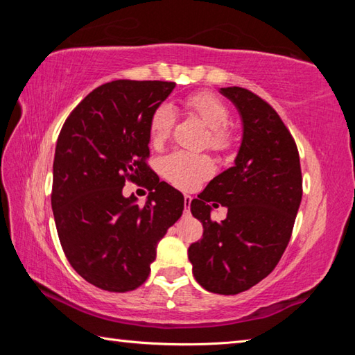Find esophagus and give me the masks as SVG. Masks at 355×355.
I'll return each instance as SVG.
<instances>
[{
    "label": "esophagus",
    "mask_w": 355,
    "mask_h": 355,
    "mask_svg": "<svg viewBox=\"0 0 355 355\" xmlns=\"http://www.w3.org/2000/svg\"><path fill=\"white\" fill-rule=\"evenodd\" d=\"M191 196H188V194H184V211H186V214L189 213V207H191Z\"/></svg>",
    "instance_id": "1"
}]
</instances>
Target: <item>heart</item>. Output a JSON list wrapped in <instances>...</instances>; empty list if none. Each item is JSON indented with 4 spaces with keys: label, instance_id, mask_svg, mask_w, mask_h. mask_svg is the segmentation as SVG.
I'll list each match as a JSON object with an SVG mask.
<instances>
[{
    "label": "heart",
    "instance_id": "b5f03b06",
    "mask_svg": "<svg viewBox=\"0 0 355 355\" xmlns=\"http://www.w3.org/2000/svg\"><path fill=\"white\" fill-rule=\"evenodd\" d=\"M186 107L209 128V146L214 150H227L232 135L227 130L228 114L224 101L209 92H199L186 98ZM175 125V111L167 103L159 105L150 117L148 133L153 146L164 144ZM161 172L180 189H192L214 172L209 156L191 152H173L161 161Z\"/></svg>",
    "mask_w": 355,
    "mask_h": 355
}]
</instances>
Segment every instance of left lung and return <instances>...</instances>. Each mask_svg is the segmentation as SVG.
I'll use <instances>...</instances> for the list:
<instances>
[{"label":"left lung","instance_id":"1","mask_svg":"<svg viewBox=\"0 0 355 355\" xmlns=\"http://www.w3.org/2000/svg\"><path fill=\"white\" fill-rule=\"evenodd\" d=\"M241 116L243 139L235 164L214 177L191 202L203 225L188 257L207 291L238 294L272 272L284 255L302 200L296 142L271 105L243 87H220ZM227 218L211 220V207Z\"/></svg>","mask_w":355,"mask_h":355}]
</instances>
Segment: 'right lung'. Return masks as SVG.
Instances as JSON below:
<instances>
[{
    "label": "right lung",
    "mask_w": 355,
    "mask_h": 355,
    "mask_svg": "<svg viewBox=\"0 0 355 355\" xmlns=\"http://www.w3.org/2000/svg\"><path fill=\"white\" fill-rule=\"evenodd\" d=\"M175 83L117 80L87 95L65 120L53 163L51 208L71 268L105 291L136 290L147 280L156 245L175 224L184 197L147 166L153 111ZM150 189L139 207L124 182Z\"/></svg>",
    "instance_id": "obj_1"
}]
</instances>
